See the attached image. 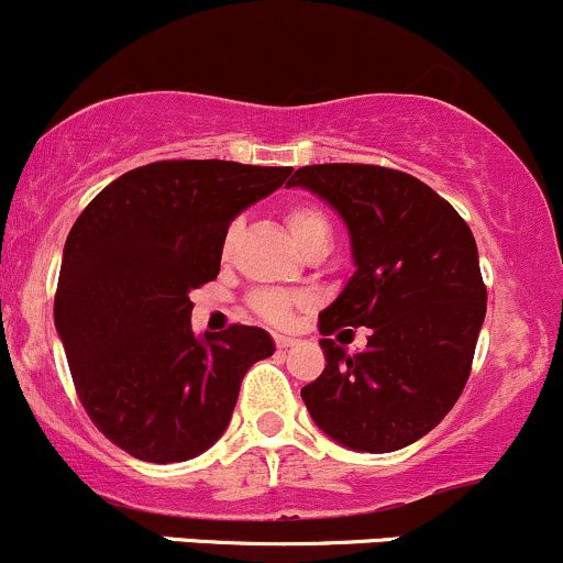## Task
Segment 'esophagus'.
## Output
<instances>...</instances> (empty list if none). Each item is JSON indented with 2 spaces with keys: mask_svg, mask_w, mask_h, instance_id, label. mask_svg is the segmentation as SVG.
<instances>
[{
  "mask_svg": "<svg viewBox=\"0 0 563 563\" xmlns=\"http://www.w3.org/2000/svg\"><path fill=\"white\" fill-rule=\"evenodd\" d=\"M274 341H276V349L295 346V338H289V335H274Z\"/></svg>",
  "mask_w": 563,
  "mask_h": 563,
  "instance_id": "esophagus-1",
  "label": "esophagus"
}]
</instances>
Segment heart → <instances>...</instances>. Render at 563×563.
Segmentation results:
<instances>
[{
	"label": "heart",
	"mask_w": 563,
	"mask_h": 563,
	"mask_svg": "<svg viewBox=\"0 0 563 563\" xmlns=\"http://www.w3.org/2000/svg\"><path fill=\"white\" fill-rule=\"evenodd\" d=\"M284 220H287L289 233H292V239L298 241V246H303L311 235L330 233L328 214H324L319 207H311V203H295V207L287 209ZM233 233H235V228L228 231L225 244H231ZM250 303L260 313V317L268 319V322H284V319L292 313L295 298L287 292H279V289H257V292L250 298Z\"/></svg>",
	"instance_id": "obj_1"
}]
</instances>
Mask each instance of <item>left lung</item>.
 I'll list each match as a JSON object with an SVG mask.
<instances>
[{
	"instance_id": "left-lung-1",
	"label": "left lung",
	"mask_w": 563,
	"mask_h": 563,
	"mask_svg": "<svg viewBox=\"0 0 563 563\" xmlns=\"http://www.w3.org/2000/svg\"><path fill=\"white\" fill-rule=\"evenodd\" d=\"M287 185L341 214L356 265L319 313L328 367L300 397L346 449H405L443 421L470 378L486 317L473 231L432 187L395 168L319 163ZM341 327L372 328L365 353L346 355L331 341Z\"/></svg>"
}]
</instances>
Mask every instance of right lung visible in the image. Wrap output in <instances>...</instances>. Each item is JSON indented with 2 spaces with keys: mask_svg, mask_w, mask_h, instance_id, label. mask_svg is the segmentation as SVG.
Returning <instances> with one entry per match:
<instances>
[{
  "mask_svg": "<svg viewBox=\"0 0 563 563\" xmlns=\"http://www.w3.org/2000/svg\"><path fill=\"white\" fill-rule=\"evenodd\" d=\"M289 166L158 161L107 185L66 235L56 289L77 397L142 462H187L231 424L241 378L276 352L265 330L190 328V292L220 274L233 217Z\"/></svg>",
  "mask_w": 563,
  "mask_h": 563,
  "instance_id": "right-lung-1",
  "label": "right lung"
}]
</instances>
